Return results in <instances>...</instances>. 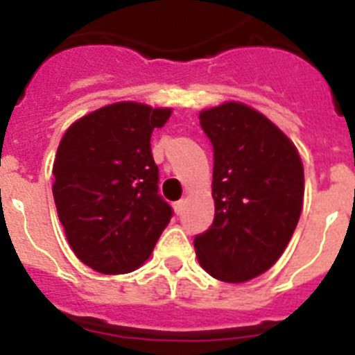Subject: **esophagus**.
<instances>
[{"label":"esophagus","mask_w":355,"mask_h":355,"mask_svg":"<svg viewBox=\"0 0 355 355\" xmlns=\"http://www.w3.org/2000/svg\"><path fill=\"white\" fill-rule=\"evenodd\" d=\"M183 208H184V200H178V202H174L175 215H180V213L183 211Z\"/></svg>","instance_id":"esophagus-1"}]
</instances>
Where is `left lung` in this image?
Returning <instances> with one entry per match:
<instances>
[{
	"label": "left lung",
	"mask_w": 355,
	"mask_h": 355,
	"mask_svg": "<svg viewBox=\"0 0 355 355\" xmlns=\"http://www.w3.org/2000/svg\"><path fill=\"white\" fill-rule=\"evenodd\" d=\"M213 146L215 220L193 240L211 277L245 283L266 272L290 243L302 211L299 150L270 119L243 103L202 110Z\"/></svg>",
	"instance_id": "1"
}]
</instances>
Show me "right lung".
Returning a JSON list of instances; mask_svg holds the SVG:
<instances>
[{"mask_svg": "<svg viewBox=\"0 0 355 355\" xmlns=\"http://www.w3.org/2000/svg\"><path fill=\"white\" fill-rule=\"evenodd\" d=\"M171 108L122 101L78 119L53 163V197L69 245L99 274L144 265L172 208L158 193L150 135Z\"/></svg>", "mask_w": 355, "mask_h": 355, "instance_id": "add662e5", "label": "right lung"}]
</instances>
